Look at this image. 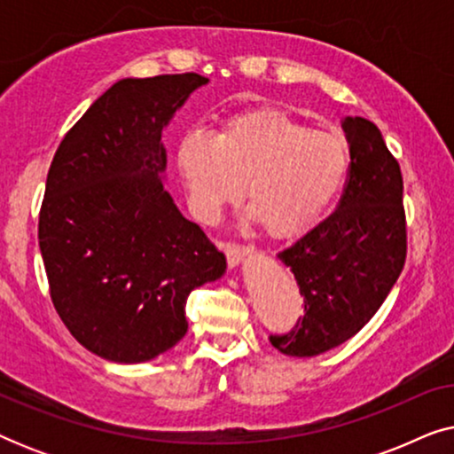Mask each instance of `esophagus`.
I'll use <instances>...</instances> for the list:
<instances>
[{"label":"esophagus","instance_id":"obj_1","mask_svg":"<svg viewBox=\"0 0 454 454\" xmlns=\"http://www.w3.org/2000/svg\"><path fill=\"white\" fill-rule=\"evenodd\" d=\"M223 250H225L229 266H239L247 256H252V247L250 246L235 244V241H229V244L223 246Z\"/></svg>","mask_w":454,"mask_h":454}]
</instances>
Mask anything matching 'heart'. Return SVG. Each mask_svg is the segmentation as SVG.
Segmentation results:
<instances>
[{
    "label": "heart",
    "mask_w": 454,
    "mask_h": 454,
    "mask_svg": "<svg viewBox=\"0 0 454 454\" xmlns=\"http://www.w3.org/2000/svg\"><path fill=\"white\" fill-rule=\"evenodd\" d=\"M192 204L215 221L247 184L250 219L272 239H295L325 219L349 176V148L283 111L229 117L219 134L192 132L177 148Z\"/></svg>",
    "instance_id": "b5f03b06"
}]
</instances>
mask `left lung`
Returning <instances> with one entry per match:
<instances>
[{
	"label": "left lung",
	"mask_w": 454,
	"mask_h": 454,
	"mask_svg": "<svg viewBox=\"0 0 454 454\" xmlns=\"http://www.w3.org/2000/svg\"><path fill=\"white\" fill-rule=\"evenodd\" d=\"M349 176L337 210L277 254L303 295V318L270 343L291 357L343 345L378 312L407 256L403 177L374 123L345 117Z\"/></svg>",
	"instance_id": "1"
}]
</instances>
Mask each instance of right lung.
Wrapping results in <instances>:
<instances>
[{
  "instance_id": "obj_1",
  "label": "right lung",
  "mask_w": 454,
  "mask_h": 454,
  "mask_svg": "<svg viewBox=\"0 0 454 454\" xmlns=\"http://www.w3.org/2000/svg\"><path fill=\"white\" fill-rule=\"evenodd\" d=\"M208 78H123L64 136L47 173L39 247L53 306L95 356L140 364L188 333L190 291L227 260L165 190L160 138Z\"/></svg>"
}]
</instances>
